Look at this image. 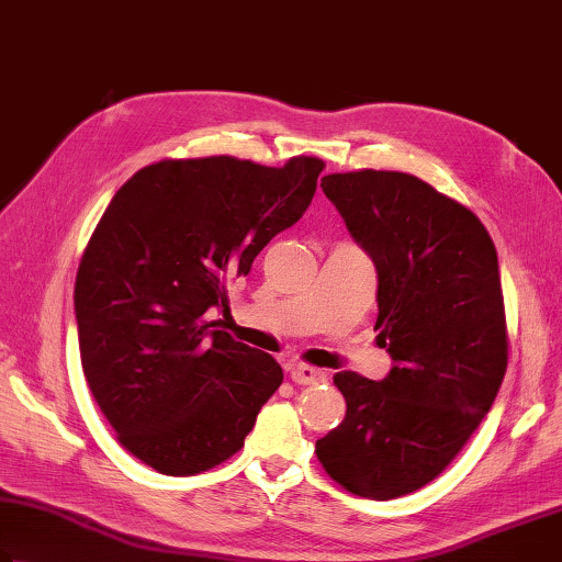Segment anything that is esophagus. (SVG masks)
Segmentation results:
<instances>
[{
	"instance_id": "34e87169",
	"label": "esophagus",
	"mask_w": 562,
	"mask_h": 562,
	"mask_svg": "<svg viewBox=\"0 0 562 562\" xmlns=\"http://www.w3.org/2000/svg\"><path fill=\"white\" fill-rule=\"evenodd\" d=\"M291 380L296 382V385H321V382H326L328 375L323 370H316L311 366H291Z\"/></svg>"
}]
</instances>
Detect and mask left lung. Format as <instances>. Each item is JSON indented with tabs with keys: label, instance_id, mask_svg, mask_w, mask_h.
Segmentation results:
<instances>
[{
	"label": "left lung",
	"instance_id": "obj_1",
	"mask_svg": "<svg viewBox=\"0 0 562 562\" xmlns=\"http://www.w3.org/2000/svg\"><path fill=\"white\" fill-rule=\"evenodd\" d=\"M378 269L385 380L342 370L346 419L316 441L350 494L390 501L435 481L494 405L508 366L496 246L464 204L392 170L321 180Z\"/></svg>",
	"mask_w": 562,
	"mask_h": 562
}]
</instances>
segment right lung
Returning a JSON list of instances; mask_svg holds the SVG:
<instances>
[{
    "label": "right lung",
    "instance_id": "right-lung-1",
    "mask_svg": "<svg viewBox=\"0 0 562 562\" xmlns=\"http://www.w3.org/2000/svg\"><path fill=\"white\" fill-rule=\"evenodd\" d=\"M326 162L266 167L229 155L160 160L108 204L76 273L81 366L117 441L167 476H192L244 447L283 382L266 352L214 330L226 283L296 224Z\"/></svg>",
    "mask_w": 562,
    "mask_h": 562
}]
</instances>
